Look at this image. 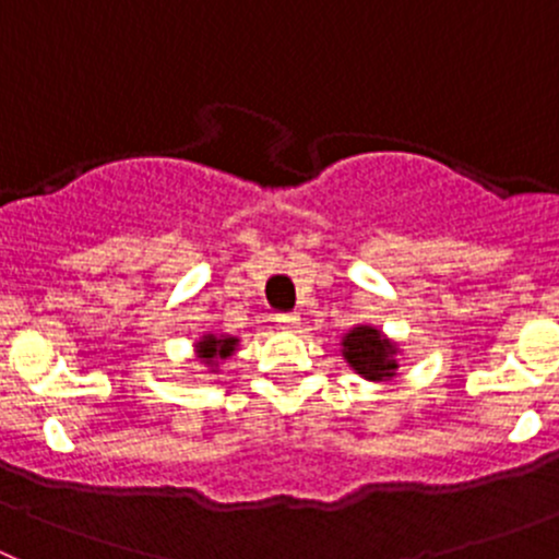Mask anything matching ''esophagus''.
<instances>
[{"instance_id":"obj_1","label":"esophagus","mask_w":559,"mask_h":559,"mask_svg":"<svg viewBox=\"0 0 559 559\" xmlns=\"http://www.w3.org/2000/svg\"><path fill=\"white\" fill-rule=\"evenodd\" d=\"M275 321H278L284 330H295V326L300 324V316H297V313H278V316H275Z\"/></svg>"}]
</instances>
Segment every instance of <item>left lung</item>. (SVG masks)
<instances>
[{
  "label": "left lung",
  "instance_id": "left-lung-1",
  "mask_svg": "<svg viewBox=\"0 0 559 559\" xmlns=\"http://www.w3.org/2000/svg\"><path fill=\"white\" fill-rule=\"evenodd\" d=\"M397 352V343L370 324L352 326L341 341V354L348 368L368 381H392L400 368Z\"/></svg>",
  "mask_w": 559,
  "mask_h": 559
}]
</instances>
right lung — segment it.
Wrapping results in <instances>:
<instances>
[{
	"mask_svg": "<svg viewBox=\"0 0 559 559\" xmlns=\"http://www.w3.org/2000/svg\"><path fill=\"white\" fill-rule=\"evenodd\" d=\"M238 337L235 335H218V332H205V335L200 337V341L194 343V354L197 359H200L202 365H207L211 368V373H216L218 365L224 362V359L233 357L235 352H238Z\"/></svg>",
	"mask_w": 559,
	"mask_h": 559,
	"instance_id": "1",
	"label": "right lung"
}]
</instances>
